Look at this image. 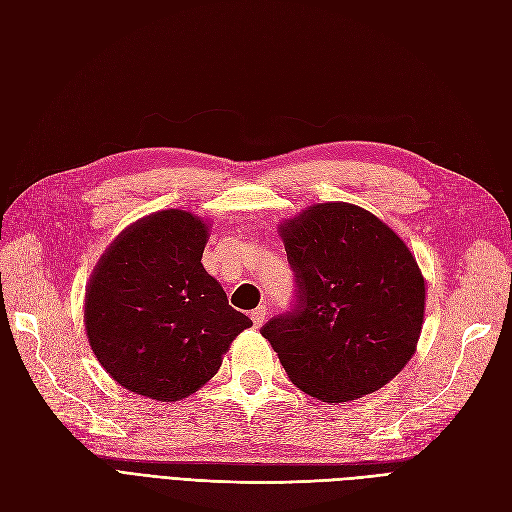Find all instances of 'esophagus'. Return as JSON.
Segmentation results:
<instances>
[{
    "instance_id": "esophagus-1",
    "label": "esophagus",
    "mask_w": 512,
    "mask_h": 512,
    "mask_svg": "<svg viewBox=\"0 0 512 512\" xmlns=\"http://www.w3.org/2000/svg\"><path fill=\"white\" fill-rule=\"evenodd\" d=\"M250 318H252V322H254V327H262V322L267 320V307H256L254 312L250 314Z\"/></svg>"
}]
</instances>
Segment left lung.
Segmentation results:
<instances>
[{
	"instance_id": "obj_1",
	"label": "left lung",
	"mask_w": 512,
	"mask_h": 512,
	"mask_svg": "<svg viewBox=\"0 0 512 512\" xmlns=\"http://www.w3.org/2000/svg\"><path fill=\"white\" fill-rule=\"evenodd\" d=\"M297 292L260 329L292 384L329 404L374 393L412 359L425 280L374 213L320 203L280 226Z\"/></svg>"
}]
</instances>
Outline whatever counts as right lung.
<instances>
[{
  "label": "right lung",
  "instance_id": "obj_1",
  "mask_svg": "<svg viewBox=\"0 0 512 512\" xmlns=\"http://www.w3.org/2000/svg\"><path fill=\"white\" fill-rule=\"evenodd\" d=\"M209 226L166 209L108 245L85 292V329L100 365L123 389L158 401L196 393L252 320L228 305L205 271Z\"/></svg>",
  "mask_w": 512,
  "mask_h": 512
}]
</instances>
